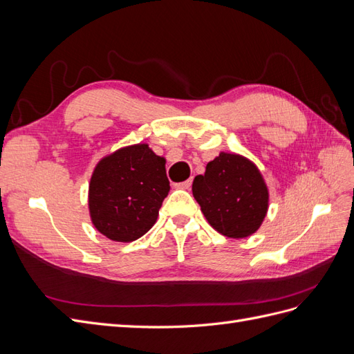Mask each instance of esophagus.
<instances>
[{
    "label": "esophagus",
    "instance_id": "obj_1",
    "mask_svg": "<svg viewBox=\"0 0 354 354\" xmlns=\"http://www.w3.org/2000/svg\"><path fill=\"white\" fill-rule=\"evenodd\" d=\"M190 186H192V180H190V178L186 180V181H181V183H177V185H176L177 189H183V190H189Z\"/></svg>",
    "mask_w": 354,
    "mask_h": 354
}]
</instances>
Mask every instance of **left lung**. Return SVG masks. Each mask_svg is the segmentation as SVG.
Listing matches in <instances>:
<instances>
[{"label":"left lung","mask_w":354,"mask_h":354,"mask_svg":"<svg viewBox=\"0 0 354 354\" xmlns=\"http://www.w3.org/2000/svg\"><path fill=\"white\" fill-rule=\"evenodd\" d=\"M192 192L212 229L227 238H248L269 209V189L257 165L238 153L220 152L196 176Z\"/></svg>","instance_id":"8db88e82"}]
</instances>
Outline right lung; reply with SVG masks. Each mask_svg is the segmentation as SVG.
<instances>
[{
  "label": "right lung",
  "instance_id": "add662e5",
  "mask_svg": "<svg viewBox=\"0 0 354 354\" xmlns=\"http://www.w3.org/2000/svg\"><path fill=\"white\" fill-rule=\"evenodd\" d=\"M169 192L165 158L147 143L103 156L88 186L93 226L115 242H133L152 229Z\"/></svg>",
  "mask_w": 354,
  "mask_h": 354
}]
</instances>
